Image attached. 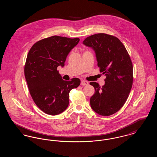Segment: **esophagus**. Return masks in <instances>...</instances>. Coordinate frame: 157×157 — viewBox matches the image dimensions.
<instances>
[{
    "label": "esophagus",
    "instance_id": "34e87169",
    "mask_svg": "<svg viewBox=\"0 0 157 157\" xmlns=\"http://www.w3.org/2000/svg\"><path fill=\"white\" fill-rule=\"evenodd\" d=\"M88 84H89L88 82H87V81H82L81 82V85H83V86L87 85H88Z\"/></svg>",
    "mask_w": 157,
    "mask_h": 157
}]
</instances>
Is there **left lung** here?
<instances>
[{
    "instance_id": "obj_1",
    "label": "left lung",
    "mask_w": 157,
    "mask_h": 157,
    "mask_svg": "<svg viewBox=\"0 0 157 157\" xmlns=\"http://www.w3.org/2000/svg\"><path fill=\"white\" fill-rule=\"evenodd\" d=\"M83 44L95 51L98 67L106 76L102 87L97 82H90L95 88V94L90 98V106L100 115H111L125 104L132 88V61L120 39L111 35H92Z\"/></svg>"
}]
</instances>
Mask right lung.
Listing matches in <instances>:
<instances>
[{
	"label": "right lung",
	"instance_id": "right-lung-1",
	"mask_svg": "<svg viewBox=\"0 0 157 157\" xmlns=\"http://www.w3.org/2000/svg\"><path fill=\"white\" fill-rule=\"evenodd\" d=\"M79 39L52 36L30 48L24 67L25 76L34 102L44 112L55 115L68 106L69 92L81 83L79 78L62 79L57 67H63L68 53Z\"/></svg>",
	"mask_w": 157,
	"mask_h": 157
}]
</instances>
